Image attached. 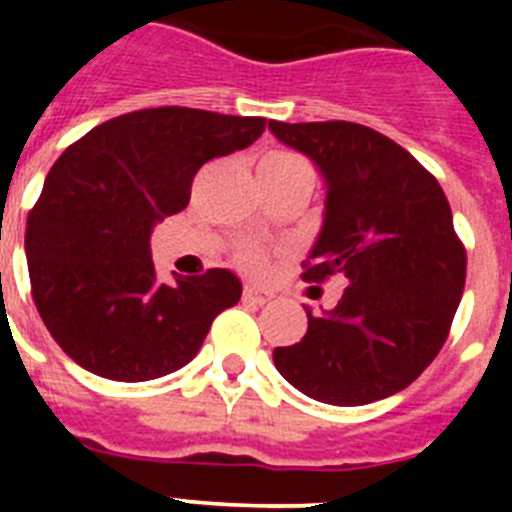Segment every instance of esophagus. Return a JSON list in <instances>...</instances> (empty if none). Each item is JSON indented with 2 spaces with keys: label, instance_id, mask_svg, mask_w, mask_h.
I'll return each instance as SVG.
<instances>
[{
  "label": "esophagus",
  "instance_id": "obj_1",
  "mask_svg": "<svg viewBox=\"0 0 512 512\" xmlns=\"http://www.w3.org/2000/svg\"><path fill=\"white\" fill-rule=\"evenodd\" d=\"M271 292L269 289H259V287H246L243 289V300L251 302V305H266V302H271Z\"/></svg>",
  "mask_w": 512,
  "mask_h": 512
}]
</instances>
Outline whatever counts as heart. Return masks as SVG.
<instances>
[{
    "label": "heart",
    "mask_w": 512,
    "mask_h": 512,
    "mask_svg": "<svg viewBox=\"0 0 512 512\" xmlns=\"http://www.w3.org/2000/svg\"><path fill=\"white\" fill-rule=\"evenodd\" d=\"M295 158H300V156H295V153L274 151V153H269V156H264V161H261V164H284V161H295ZM238 259H241V264L246 266V269H251V271H261L266 266V256H264V253L253 251V248L243 251L241 256H238Z\"/></svg>",
    "instance_id": "b5f03b06"
}]
</instances>
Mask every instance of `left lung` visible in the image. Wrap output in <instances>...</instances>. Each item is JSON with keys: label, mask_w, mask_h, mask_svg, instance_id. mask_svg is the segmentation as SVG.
Segmentation results:
<instances>
[{"label": "left lung", "mask_w": 512, "mask_h": 512, "mask_svg": "<svg viewBox=\"0 0 512 512\" xmlns=\"http://www.w3.org/2000/svg\"><path fill=\"white\" fill-rule=\"evenodd\" d=\"M325 182L323 225L305 282L338 277L341 300L307 312V333L274 348V366L302 395L369 405L405 390L436 359L461 302L467 253L441 184L402 146L356 122H277Z\"/></svg>", "instance_id": "8db88e82"}]
</instances>
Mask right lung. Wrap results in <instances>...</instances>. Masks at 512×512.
Listing matches in <instances>:
<instances>
[{
  "mask_svg": "<svg viewBox=\"0 0 512 512\" xmlns=\"http://www.w3.org/2000/svg\"><path fill=\"white\" fill-rule=\"evenodd\" d=\"M264 128V117L153 107L102 122L61 153L27 215L25 253L40 318L76 364L148 382L197 356L243 284L228 269L164 284L151 233L189 205L202 164Z\"/></svg>",
  "mask_w": 512,
  "mask_h": 512,
  "instance_id": "obj_1",
  "label": "right lung"
}]
</instances>
